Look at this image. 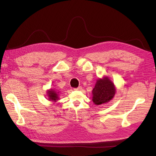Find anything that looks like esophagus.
Wrapping results in <instances>:
<instances>
[{
    "label": "esophagus",
    "mask_w": 156,
    "mask_h": 156,
    "mask_svg": "<svg viewBox=\"0 0 156 156\" xmlns=\"http://www.w3.org/2000/svg\"><path fill=\"white\" fill-rule=\"evenodd\" d=\"M82 87H79L78 88H74V90H82Z\"/></svg>",
    "instance_id": "1"
}]
</instances>
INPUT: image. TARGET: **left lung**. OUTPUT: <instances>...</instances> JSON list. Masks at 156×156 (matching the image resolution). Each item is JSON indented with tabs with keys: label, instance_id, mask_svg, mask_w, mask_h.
I'll list each match as a JSON object with an SVG mask.
<instances>
[{
	"label": "left lung",
	"instance_id": "obj_1",
	"mask_svg": "<svg viewBox=\"0 0 156 156\" xmlns=\"http://www.w3.org/2000/svg\"><path fill=\"white\" fill-rule=\"evenodd\" d=\"M116 92L114 83L107 76L99 78L92 90V101L96 105L105 104L114 98Z\"/></svg>",
	"mask_w": 156,
	"mask_h": 156
}]
</instances>
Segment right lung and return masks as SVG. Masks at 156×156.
<instances>
[{
	"mask_svg": "<svg viewBox=\"0 0 156 156\" xmlns=\"http://www.w3.org/2000/svg\"><path fill=\"white\" fill-rule=\"evenodd\" d=\"M60 92H57L55 89L50 88L47 91V96H48V100L51 101L56 102L59 100Z\"/></svg>",
	"mask_w": 156,
	"mask_h": 156,
	"instance_id": "right-lung-1",
	"label": "right lung"
}]
</instances>
